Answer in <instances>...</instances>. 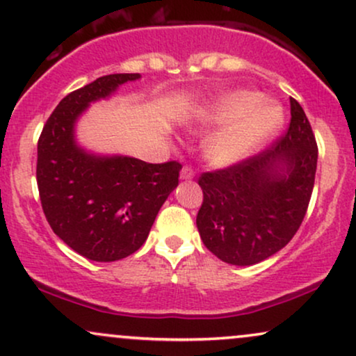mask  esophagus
<instances>
[{"label":"esophagus","instance_id":"obj_1","mask_svg":"<svg viewBox=\"0 0 356 356\" xmlns=\"http://www.w3.org/2000/svg\"><path fill=\"white\" fill-rule=\"evenodd\" d=\"M193 175H195V172H193V169L191 168V165H184L182 170H181L182 181H192Z\"/></svg>","mask_w":356,"mask_h":356}]
</instances>
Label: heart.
<instances>
[{"label": "heart", "instance_id": "b5f03b06", "mask_svg": "<svg viewBox=\"0 0 356 356\" xmlns=\"http://www.w3.org/2000/svg\"><path fill=\"white\" fill-rule=\"evenodd\" d=\"M284 121V108L264 100L263 93L250 90L228 93L202 115L204 124L223 126L207 143V157L218 165L240 163L276 136Z\"/></svg>", "mask_w": 356, "mask_h": 356}]
</instances>
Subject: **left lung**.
Instances as JSON below:
<instances>
[{"mask_svg": "<svg viewBox=\"0 0 356 356\" xmlns=\"http://www.w3.org/2000/svg\"><path fill=\"white\" fill-rule=\"evenodd\" d=\"M317 143L302 106L291 98V124L276 145L230 168L204 172L197 228L218 259L251 266L292 240L307 211Z\"/></svg>", "mask_w": 356, "mask_h": 356, "instance_id": "obj_1", "label": "left lung"}]
</instances>
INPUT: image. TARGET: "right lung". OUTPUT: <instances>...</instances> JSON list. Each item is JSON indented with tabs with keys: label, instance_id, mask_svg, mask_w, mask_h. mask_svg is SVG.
Wrapping results in <instances>:
<instances>
[{
	"label": "right lung",
	"instance_id": "obj_1",
	"mask_svg": "<svg viewBox=\"0 0 356 356\" xmlns=\"http://www.w3.org/2000/svg\"><path fill=\"white\" fill-rule=\"evenodd\" d=\"M139 74H113L58 103L38 143V187L54 233L87 259H123L146 241L157 211L177 187L182 165L97 154L80 146L75 126L92 103L115 95Z\"/></svg>",
	"mask_w": 356,
	"mask_h": 356
}]
</instances>
